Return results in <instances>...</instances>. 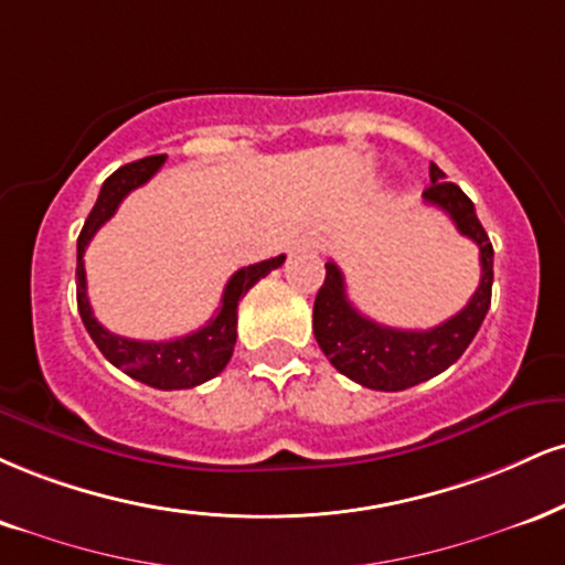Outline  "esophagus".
<instances>
[{
    "label": "esophagus",
    "instance_id": "esophagus-1",
    "mask_svg": "<svg viewBox=\"0 0 565 565\" xmlns=\"http://www.w3.org/2000/svg\"><path fill=\"white\" fill-rule=\"evenodd\" d=\"M297 249H308V253H316L318 239H316V236H302V239H297Z\"/></svg>",
    "mask_w": 565,
    "mask_h": 565
}]
</instances>
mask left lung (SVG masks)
<instances>
[{"label": "left lung", "instance_id": "left-lung-1", "mask_svg": "<svg viewBox=\"0 0 565 565\" xmlns=\"http://www.w3.org/2000/svg\"><path fill=\"white\" fill-rule=\"evenodd\" d=\"M431 186L424 192L426 205L450 215L455 228L479 247L481 281L460 312L426 331L392 329L352 308L344 289V276L334 260L326 263V281L312 305V331L318 348L339 373L360 386L379 392H403L407 386L429 382L463 355L477 337L492 302V242L479 223L473 202L463 189L445 181V173L431 162Z\"/></svg>", "mask_w": 565, "mask_h": 565}]
</instances>
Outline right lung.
<instances>
[{"mask_svg": "<svg viewBox=\"0 0 565 565\" xmlns=\"http://www.w3.org/2000/svg\"><path fill=\"white\" fill-rule=\"evenodd\" d=\"M162 162H166V154H152V158L128 162V166L118 168L110 179L102 183L97 202H94L92 213H88L84 228L78 234L76 300L88 337L94 339L102 355L110 360L115 369L128 373L136 382L154 386V390H192V386L210 382V379H215L217 373L226 369L236 344V308H239V300L260 278L284 263V255L236 270L228 278L226 289H223L215 316L202 329L192 331V334L168 339V342H139V339H126L107 331L94 318L92 305H88L84 253L88 242L94 239V234L115 215L120 202L134 189H139L141 183L152 179L162 168Z\"/></svg>", "mask_w": 565, "mask_h": 565, "instance_id": "right-lung-1", "label": "right lung"}]
</instances>
